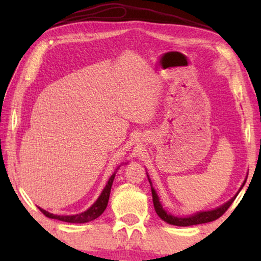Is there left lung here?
Masks as SVG:
<instances>
[{"mask_svg":"<svg viewBox=\"0 0 261 261\" xmlns=\"http://www.w3.org/2000/svg\"><path fill=\"white\" fill-rule=\"evenodd\" d=\"M148 177V175H147ZM149 184H151V189H152V197H153V204H154V208H155L156 214L160 216V218L165 221V222L169 223V224H174V226H179V227H188V226H194V224H201V223H207V222H212L216 219H219L220 216H222L226 211L229 208V206L232 204V201L235 200V198L237 197V194L240 193L241 189L244 187L245 182L243 183L242 188L240 189V191L236 193L235 197H232L230 200L227 201L226 204H223L222 206L218 207V208L212 210V211H206V212H198V213L190 215V216H184V218H180V216H174L170 213H168L167 211L163 208L160 200H159V197L155 192V190L152 187V182L149 179Z\"/></svg>","mask_w":261,"mask_h":261,"instance_id":"8db88e82","label":"left lung"}]
</instances>
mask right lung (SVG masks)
I'll list each match as a JSON object with an SVG mask.
<instances>
[{"instance_id":"add662e5","label":"right lung","mask_w":261,"mask_h":261,"mask_svg":"<svg viewBox=\"0 0 261 261\" xmlns=\"http://www.w3.org/2000/svg\"><path fill=\"white\" fill-rule=\"evenodd\" d=\"M117 169H118V168H117ZM114 178H115V174L110 176L108 183L106 184L105 189L102 190V192H101V194L99 196L98 199H96L94 204L92 205L90 208L86 210L85 212H83V213H79V214H76V215H55V214L49 213V212L40 208V207H39V210H40L41 213L45 214L47 218L56 219V220L63 221V222H70V223L90 222V221H93L96 218H99V216L105 212L106 207H107L109 196H110V189H112Z\"/></svg>"}]
</instances>
